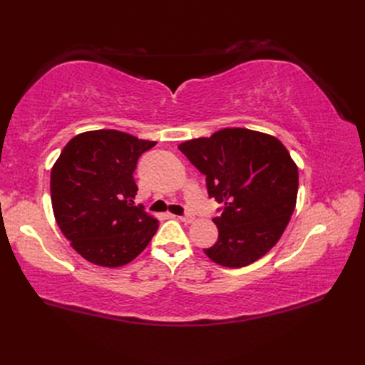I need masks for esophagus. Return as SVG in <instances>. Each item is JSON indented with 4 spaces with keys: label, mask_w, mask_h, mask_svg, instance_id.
<instances>
[{
    "label": "esophagus",
    "mask_w": 365,
    "mask_h": 365,
    "mask_svg": "<svg viewBox=\"0 0 365 365\" xmlns=\"http://www.w3.org/2000/svg\"><path fill=\"white\" fill-rule=\"evenodd\" d=\"M181 222H184V224H192L193 220H195V216L193 215H185V216H180L178 217Z\"/></svg>",
    "instance_id": "obj_1"
}]
</instances>
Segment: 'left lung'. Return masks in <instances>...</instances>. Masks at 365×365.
Instances as JSON below:
<instances>
[{"mask_svg":"<svg viewBox=\"0 0 365 365\" xmlns=\"http://www.w3.org/2000/svg\"><path fill=\"white\" fill-rule=\"evenodd\" d=\"M205 175L207 190L224 212L213 222L217 242L204 252L227 268L263 257L288 227L298 193V168L274 135L247 128H224L178 146Z\"/></svg>","mask_w":365,"mask_h":365,"instance_id":"1","label":"left lung"}]
</instances>
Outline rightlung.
Segmentation results:
<instances>
[{"mask_svg": "<svg viewBox=\"0 0 365 365\" xmlns=\"http://www.w3.org/2000/svg\"><path fill=\"white\" fill-rule=\"evenodd\" d=\"M157 141L115 129L73 137L51 168L56 224L70 245L98 267L134 260L158 230V219L137 207V160Z\"/></svg>", "mask_w": 365, "mask_h": 365, "instance_id": "add662e5", "label": "right lung"}]
</instances>
